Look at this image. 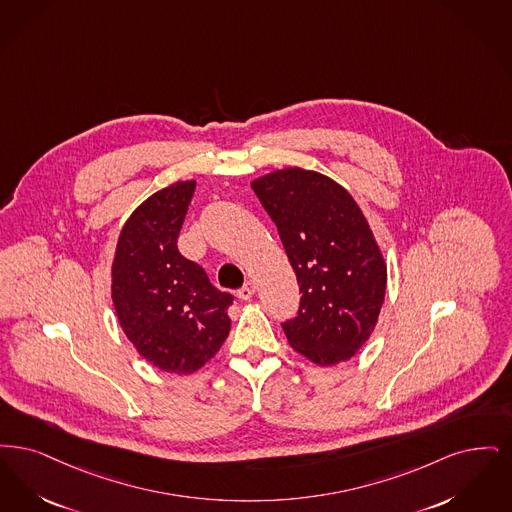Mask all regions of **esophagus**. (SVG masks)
I'll return each instance as SVG.
<instances>
[{
	"instance_id": "34e87169",
	"label": "esophagus",
	"mask_w": 512,
	"mask_h": 512,
	"mask_svg": "<svg viewBox=\"0 0 512 512\" xmlns=\"http://www.w3.org/2000/svg\"><path fill=\"white\" fill-rule=\"evenodd\" d=\"M254 292H256V285H254V281H246L245 285L239 289V298L241 300H250L252 296H254Z\"/></svg>"
}]
</instances>
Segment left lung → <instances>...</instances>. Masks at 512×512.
Segmentation results:
<instances>
[{
    "label": "left lung",
    "instance_id": "8db88e82",
    "mask_svg": "<svg viewBox=\"0 0 512 512\" xmlns=\"http://www.w3.org/2000/svg\"><path fill=\"white\" fill-rule=\"evenodd\" d=\"M302 292L283 325L290 348L319 367L356 356L378 323L388 269L356 199L334 179L290 166L252 179Z\"/></svg>",
    "mask_w": 512,
    "mask_h": 512
}]
</instances>
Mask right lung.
<instances>
[{
    "instance_id": "obj_1",
    "label": "right lung",
    "mask_w": 512,
    "mask_h": 512,
    "mask_svg": "<svg viewBox=\"0 0 512 512\" xmlns=\"http://www.w3.org/2000/svg\"><path fill=\"white\" fill-rule=\"evenodd\" d=\"M197 181H176L143 200L122 225L111 266L118 323L137 354L172 375H193L231 331L233 296L183 258L178 235Z\"/></svg>"
}]
</instances>
